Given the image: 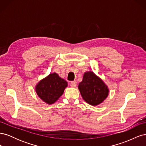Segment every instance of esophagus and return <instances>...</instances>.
Segmentation results:
<instances>
[{"label": "esophagus", "mask_w": 146, "mask_h": 146, "mask_svg": "<svg viewBox=\"0 0 146 146\" xmlns=\"http://www.w3.org/2000/svg\"><path fill=\"white\" fill-rule=\"evenodd\" d=\"M77 86V82L76 81H73L70 83V86L72 88H75Z\"/></svg>", "instance_id": "obj_1"}]
</instances>
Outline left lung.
I'll return each mask as SVG.
<instances>
[{
    "mask_svg": "<svg viewBox=\"0 0 146 146\" xmlns=\"http://www.w3.org/2000/svg\"><path fill=\"white\" fill-rule=\"evenodd\" d=\"M78 90L83 99L92 106H97L107 99L109 93L108 86L92 71L85 72Z\"/></svg>",
    "mask_w": 146,
    "mask_h": 146,
    "instance_id": "obj_1",
    "label": "left lung"
}]
</instances>
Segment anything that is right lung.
Here are the masks:
<instances>
[{
    "label": "right lung",
    "instance_id": "obj_1",
    "mask_svg": "<svg viewBox=\"0 0 146 146\" xmlns=\"http://www.w3.org/2000/svg\"><path fill=\"white\" fill-rule=\"evenodd\" d=\"M68 82L58 74L51 73L39 81L35 86L38 96L47 104L52 105L63 95Z\"/></svg>",
    "mask_w": 146,
    "mask_h": 146
}]
</instances>
